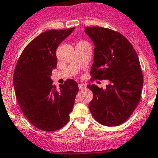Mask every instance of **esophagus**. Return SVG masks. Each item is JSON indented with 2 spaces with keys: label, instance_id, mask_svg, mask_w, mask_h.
<instances>
[{
  "label": "esophagus",
  "instance_id": "esophagus-1",
  "mask_svg": "<svg viewBox=\"0 0 158 158\" xmlns=\"http://www.w3.org/2000/svg\"><path fill=\"white\" fill-rule=\"evenodd\" d=\"M78 88H79V89L82 90V89H86V86H85V85H84V84H79V85H78Z\"/></svg>",
  "mask_w": 158,
  "mask_h": 158
}]
</instances>
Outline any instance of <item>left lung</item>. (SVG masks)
I'll return each instance as SVG.
<instances>
[{
    "mask_svg": "<svg viewBox=\"0 0 158 158\" xmlns=\"http://www.w3.org/2000/svg\"><path fill=\"white\" fill-rule=\"evenodd\" d=\"M93 42L92 77L109 80L105 89L88 85L93 93L89 107L95 121L105 126L122 124L140 100L143 73L137 53L131 43L118 32L102 27H85Z\"/></svg>",
    "mask_w": 158,
    "mask_h": 158,
    "instance_id": "obj_1",
    "label": "left lung"
}]
</instances>
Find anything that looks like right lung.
<instances>
[{
	"instance_id": "add662e5",
	"label": "right lung",
	"mask_w": 158,
	"mask_h": 158,
	"mask_svg": "<svg viewBox=\"0 0 158 158\" xmlns=\"http://www.w3.org/2000/svg\"><path fill=\"white\" fill-rule=\"evenodd\" d=\"M74 29L40 34L25 48L15 66L13 85L19 105L29 121L42 131L66 125L79 90L77 83L68 79L58 91L51 79L57 65L56 48Z\"/></svg>"
}]
</instances>
